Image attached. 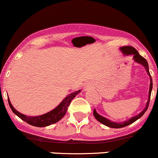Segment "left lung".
<instances>
[{
	"label": "left lung",
	"instance_id": "left-lung-1",
	"mask_svg": "<svg viewBox=\"0 0 158 158\" xmlns=\"http://www.w3.org/2000/svg\"><path fill=\"white\" fill-rule=\"evenodd\" d=\"M121 50H122L123 53L126 54V55H131V54H133V56H134L133 58L136 62L143 64V66L145 67L146 70L147 71L148 76H149V77H150V88H149V93H148V99L147 101V104H146V108H145V109L143 110L141 113L137 114V116H135V117H132V118L128 119V120L125 121V122H123V123H117L111 122V121H110L109 119L105 118V117H102V116L99 115V114H98L97 113V111H96L95 110H94V117H95V118L97 119L99 122L102 123V124L105 125V126L110 127V128H123V127L127 126H128V125L133 123L134 122H135V121L137 120L139 118H140L143 114H145V112L147 110L148 107V106H149L150 97H151V93H152V79L151 75H150L149 70H148V64L147 61L146 60V59L139 55V52H137V50H136L135 48H133V47H131V46L122 47V48H121Z\"/></svg>",
	"mask_w": 158,
	"mask_h": 158
}]
</instances>
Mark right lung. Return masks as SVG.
<instances>
[{"label":"right lung","instance_id":"add662e5","mask_svg":"<svg viewBox=\"0 0 158 158\" xmlns=\"http://www.w3.org/2000/svg\"><path fill=\"white\" fill-rule=\"evenodd\" d=\"M81 90H77V91L74 92V93L70 94V95L67 96V97L64 98V100L61 102L59 106L56 107L55 109H53L49 113L41 116H37V117H27V116L23 115V114L19 113L17 111L15 108H13L11 104L10 99L8 98V102L10 105V108L12 109V112L15 114L19 118H21L22 120L28 123V124L31 125V126H36V127H44L50 126L51 124L57 123L66 114L67 110H68V106H70V102H71L72 99L77 95L80 92Z\"/></svg>","mask_w":158,"mask_h":158}]
</instances>
